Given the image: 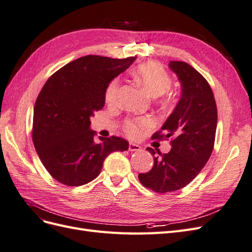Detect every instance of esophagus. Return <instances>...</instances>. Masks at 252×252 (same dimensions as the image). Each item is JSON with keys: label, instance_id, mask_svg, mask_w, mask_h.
Listing matches in <instances>:
<instances>
[{"label": "esophagus", "instance_id": "esophagus-1", "mask_svg": "<svg viewBox=\"0 0 252 252\" xmlns=\"http://www.w3.org/2000/svg\"><path fill=\"white\" fill-rule=\"evenodd\" d=\"M129 150H130V151H139V150H141V147L139 146V145L130 143V144H129Z\"/></svg>", "mask_w": 252, "mask_h": 252}]
</instances>
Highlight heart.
Returning a JSON list of instances; mask_svg holds the SVG:
<instances>
[{
  "label": "heart",
  "mask_w": 252,
  "mask_h": 252,
  "mask_svg": "<svg viewBox=\"0 0 252 252\" xmlns=\"http://www.w3.org/2000/svg\"><path fill=\"white\" fill-rule=\"evenodd\" d=\"M135 81L139 85L151 94L152 96H158L165 94L171 87L172 80L170 75L166 72L164 68L156 62H147L139 65L132 72ZM121 82L119 79H114L108 85L105 93V100L109 104L117 101ZM169 102L168 97L162 100V103ZM151 127H154V121L149 117H142L127 120L124 125L125 133L132 139H138Z\"/></svg>",
  "instance_id": "heart-1"
}]
</instances>
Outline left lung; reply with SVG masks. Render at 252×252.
Returning a JSON list of instances; mask_svg holds the SVG:
<instances>
[{"label":"left lung","instance_id":"8db88e82","mask_svg":"<svg viewBox=\"0 0 252 252\" xmlns=\"http://www.w3.org/2000/svg\"><path fill=\"white\" fill-rule=\"evenodd\" d=\"M169 67L182 84V96L152 139H170L171 150L158 152L161 157L154 158L151 170L139 174L142 185L158 193L185 187L201 172L215 146L218 123L215 95L203 75L181 61H171ZM147 150L156 155L152 148Z\"/></svg>","mask_w":252,"mask_h":252}]
</instances>
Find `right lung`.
Segmentation results:
<instances>
[{
	"mask_svg": "<svg viewBox=\"0 0 252 252\" xmlns=\"http://www.w3.org/2000/svg\"><path fill=\"white\" fill-rule=\"evenodd\" d=\"M135 60L85 56L66 64L45 83L33 109L32 141L51 177L66 186H82L100 174L113 151L126 140L111 135L95 141L90 117L105 104L109 83Z\"/></svg>",
	"mask_w": 252,
	"mask_h": 252,
	"instance_id": "right-lung-1",
	"label": "right lung"
}]
</instances>
